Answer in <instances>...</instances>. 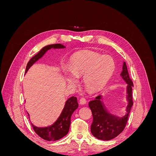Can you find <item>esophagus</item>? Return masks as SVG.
<instances>
[{
  "label": "esophagus",
  "instance_id": "1",
  "mask_svg": "<svg viewBox=\"0 0 156 156\" xmlns=\"http://www.w3.org/2000/svg\"><path fill=\"white\" fill-rule=\"evenodd\" d=\"M86 103H87V100H86L85 98H81L79 100V103H80V104H81V105H84Z\"/></svg>",
  "mask_w": 156,
  "mask_h": 156
}]
</instances>
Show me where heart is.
I'll use <instances>...</instances> for the list:
<instances>
[{
  "label": "heart",
  "instance_id": "1",
  "mask_svg": "<svg viewBox=\"0 0 156 156\" xmlns=\"http://www.w3.org/2000/svg\"><path fill=\"white\" fill-rule=\"evenodd\" d=\"M69 71L65 77L69 84H75L77 78L83 77L84 87L90 92H97L105 87L115 69V61L108 55L92 51L77 53L70 60Z\"/></svg>",
  "mask_w": 156,
  "mask_h": 156
}]
</instances>
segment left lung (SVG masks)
Returning <instances> with one entry per match:
<instances>
[{"label":"left lung","instance_id":"left-lung-1","mask_svg":"<svg viewBox=\"0 0 156 156\" xmlns=\"http://www.w3.org/2000/svg\"><path fill=\"white\" fill-rule=\"evenodd\" d=\"M120 76L127 84L126 92L128 103L126 107V114L124 116L118 117L108 113L103 105L101 95L97 96L88 103L93 116V122L90 127L91 133L98 139L109 140L115 138L124 129L128 119L131 107L133 104L132 100V88L133 84L129 77L125 62L123 63Z\"/></svg>","mask_w":156,"mask_h":156}]
</instances>
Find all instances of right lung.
Instances as JSON below:
<instances>
[{
	"mask_svg": "<svg viewBox=\"0 0 156 156\" xmlns=\"http://www.w3.org/2000/svg\"><path fill=\"white\" fill-rule=\"evenodd\" d=\"M64 48H66V47L60 44H52L44 47L39 51L38 53L33 56L29 61L26 67L25 73L32 66L41 58L48 50L51 49ZM78 107L79 104L77 103V98L74 96L70 97L66 101L64 107L58 119L53 124L45 127H38L31 123L33 129L37 135H39L41 138L44 139V140L54 141L60 139L68 134L71 124V116ZM28 115L29 116V113H28Z\"/></svg>",
	"mask_w": 156,
	"mask_h": 156,
	"instance_id": "obj_1",
	"label": "right lung"
}]
</instances>
